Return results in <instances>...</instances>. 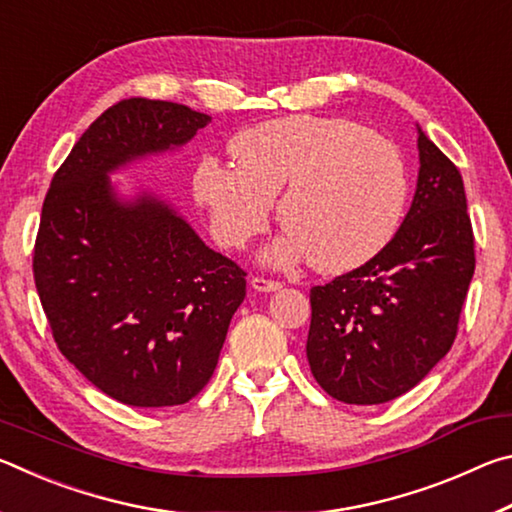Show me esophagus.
<instances>
[{
	"label": "esophagus",
	"mask_w": 512,
	"mask_h": 512,
	"mask_svg": "<svg viewBox=\"0 0 512 512\" xmlns=\"http://www.w3.org/2000/svg\"><path fill=\"white\" fill-rule=\"evenodd\" d=\"M250 284H253V289H257V291H264V293H271V291L282 289V282H277V280H268V277H259V275H255L253 280H250Z\"/></svg>",
	"instance_id": "esophagus-1"
}]
</instances>
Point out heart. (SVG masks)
I'll use <instances>...</instances> for the list:
<instances>
[{
	"label": "heart",
	"instance_id": "b5f03b06",
	"mask_svg": "<svg viewBox=\"0 0 512 512\" xmlns=\"http://www.w3.org/2000/svg\"><path fill=\"white\" fill-rule=\"evenodd\" d=\"M237 162L205 155L194 194L223 248H244L266 232L280 193L287 228L266 259L309 257L320 273L370 262L395 237L409 196L397 146L345 117L296 115L264 121L230 142Z\"/></svg>",
	"mask_w": 512,
	"mask_h": 512
}]
</instances>
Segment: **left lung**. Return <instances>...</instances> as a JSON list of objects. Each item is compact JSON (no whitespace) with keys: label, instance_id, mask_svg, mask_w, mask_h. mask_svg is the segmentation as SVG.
<instances>
[{"label":"left lung","instance_id":"8db88e82","mask_svg":"<svg viewBox=\"0 0 512 512\" xmlns=\"http://www.w3.org/2000/svg\"><path fill=\"white\" fill-rule=\"evenodd\" d=\"M418 133V187L400 230L370 262L309 293L311 375L345 404H384L420 384L452 348L474 275L461 171Z\"/></svg>","mask_w":512,"mask_h":512}]
</instances>
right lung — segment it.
<instances>
[{
	"label": "right lung",
	"instance_id": "add662e5",
	"mask_svg": "<svg viewBox=\"0 0 512 512\" xmlns=\"http://www.w3.org/2000/svg\"><path fill=\"white\" fill-rule=\"evenodd\" d=\"M212 117L124 99L90 124L42 203L33 277L58 350L128 406L185 404L214 375L246 273L151 194L121 201L108 173L187 144Z\"/></svg>",
	"mask_w": 512,
	"mask_h": 512
}]
</instances>
